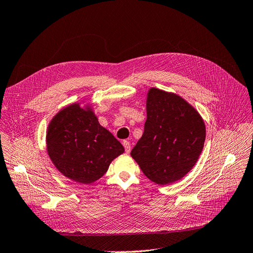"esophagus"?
Instances as JSON below:
<instances>
[{
    "label": "esophagus",
    "instance_id": "esophagus-1",
    "mask_svg": "<svg viewBox=\"0 0 253 253\" xmlns=\"http://www.w3.org/2000/svg\"><path fill=\"white\" fill-rule=\"evenodd\" d=\"M123 146H124L126 153H129L130 150H131V145H130V143L128 141H123Z\"/></svg>",
    "mask_w": 253,
    "mask_h": 253
}]
</instances>
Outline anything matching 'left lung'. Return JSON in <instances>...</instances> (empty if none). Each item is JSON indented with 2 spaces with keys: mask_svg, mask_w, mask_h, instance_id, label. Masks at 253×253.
<instances>
[{
  "mask_svg": "<svg viewBox=\"0 0 253 253\" xmlns=\"http://www.w3.org/2000/svg\"><path fill=\"white\" fill-rule=\"evenodd\" d=\"M144 133L131 157L149 180L168 185L186 175L204 147L206 128L199 112L181 96L151 88Z\"/></svg>",
  "mask_w": 253,
  "mask_h": 253,
  "instance_id": "1",
  "label": "left lung"
}]
</instances>
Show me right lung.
I'll list each match as a JSON object with an SVG mask.
<instances>
[{"label":"right lung","mask_w":253,"mask_h":253,"mask_svg":"<svg viewBox=\"0 0 253 253\" xmlns=\"http://www.w3.org/2000/svg\"><path fill=\"white\" fill-rule=\"evenodd\" d=\"M47 152L54 166L70 180L90 184L102 177L124 147L102 127L90 107L78 103L62 109L48 126Z\"/></svg>","instance_id":"obj_1"}]
</instances>
